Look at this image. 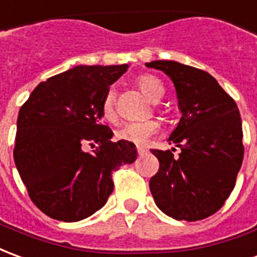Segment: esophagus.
Listing matches in <instances>:
<instances>
[{
  "mask_svg": "<svg viewBox=\"0 0 257 257\" xmlns=\"http://www.w3.org/2000/svg\"><path fill=\"white\" fill-rule=\"evenodd\" d=\"M148 152V149L144 148V147H137V154L138 155H145Z\"/></svg>",
  "mask_w": 257,
  "mask_h": 257,
  "instance_id": "34e87169",
  "label": "esophagus"
}]
</instances>
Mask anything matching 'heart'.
I'll return each mask as SVG.
<instances>
[{
  "label": "heart",
  "mask_w": 257,
  "mask_h": 257,
  "mask_svg": "<svg viewBox=\"0 0 257 257\" xmlns=\"http://www.w3.org/2000/svg\"><path fill=\"white\" fill-rule=\"evenodd\" d=\"M137 84L140 90L149 101L158 102L165 94V88L159 80L149 76V74H143L137 79ZM101 113L103 119L108 121H113L116 119V108H114V90L109 88L102 98L101 103ZM161 124L159 121L154 119L144 120V121H130L125 123L116 132V138L120 141L136 144V145H144L154 137L156 133L159 132Z\"/></svg>",
  "instance_id": "obj_1"
}]
</instances>
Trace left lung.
<instances>
[{
    "label": "left lung",
    "instance_id": "1",
    "mask_svg": "<svg viewBox=\"0 0 257 257\" xmlns=\"http://www.w3.org/2000/svg\"><path fill=\"white\" fill-rule=\"evenodd\" d=\"M176 87L181 119L169 138L181 149H151L159 170L149 180L156 206L176 220L206 219L235 187L243 159L242 123L235 101L210 74L174 61L145 63Z\"/></svg>",
    "mask_w": 257,
    "mask_h": 257
}]
</instances>
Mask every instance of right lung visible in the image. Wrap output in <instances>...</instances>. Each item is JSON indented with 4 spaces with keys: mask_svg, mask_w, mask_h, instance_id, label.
Here are the masks:
<instances>
[{
    "mask_svg": "<svg viewBox=\"0 0 257 257\" xmlns=\"http://www.w3.org/2000/svg\"><path fill=\"white\" fill-rule=\"evenodd\" d=\"M127 67L76 66L40 83L22 105L16 169L33 203L52 219L79 221L99 210L113 191L112 173L137 159L134 144L112 143L101 124L103 95Z\"/></svg>",
    "mask_w": 257,
    "mask_h": 257,
    "instance_id": "1",
    "label": "right lung"
}]
</instances>
